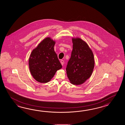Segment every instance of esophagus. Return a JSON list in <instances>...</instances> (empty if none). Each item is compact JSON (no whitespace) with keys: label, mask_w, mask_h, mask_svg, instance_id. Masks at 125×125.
Here are the masks:
<instances>
[{"label":"esophagus","mask_w":125,"mask_h":125,"mask_svg":"<svg viewBox=\"0 0 125 125\" xmlns=\"http://www.w3.org/2000/svg\"><path fill=\"white\" fill-rule=\"evenodd\" d=\"M60 63L62 65V66H63L64 64V61L63 60H61V61H60Z\"/></svg>","instance_id":"esophagus-1"}]
</instances>
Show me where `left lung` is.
I'll list each match as a JSON object with an SVG mask.
<instances>
[{"instance_id":"8db88e82","label":"left lung","mask_w":125,"mask_h":125,"mask_svg":"<svg viewBox=\"0 0 125 125\" xmlns=\"http://www.w3.org/2000/svg\"><path fill=\"white\" fill-rule=\"evenodd\" d=\"M73 50L66 66L70 83L80 85L89 79L95 66L93 52L88 44L80 37H72Z\"/></svg>"}]
</instances>
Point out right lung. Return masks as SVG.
I'll return each instance as SVG.
<instances>
[{
	"label": "right lung",
	"instance_id": "obj_1",
	"mask_svg": "<svg viewBox=\"0 0 125 125\" xmlns=\"http://www.w3.org/2000/svg\"><path fill=\"white\" fill-rule=\"evenodd\" d=\"M56 41L47 37L41 42L30 54L29 70L32 76L41 83L49 82L62 66L54 50Z\"/></svg>",
	"mask_w": 125,
	"mask_h": 125
}]
</instances>
